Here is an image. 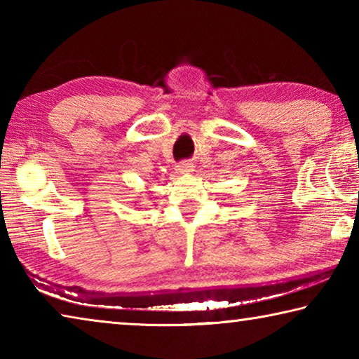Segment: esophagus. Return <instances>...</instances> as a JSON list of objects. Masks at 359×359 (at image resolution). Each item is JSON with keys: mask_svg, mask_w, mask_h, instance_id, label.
I'll return each mask as SVG.
<instances>
[{"mask_svg": "<svg viewBox=\"0 0 359 359\" xmlns=\"http://www.w3.org/2000/svg\"><path fill=\"white\" fill-rule=\"evenodd\" d=\"M193 171H194V166H193V163H190V161H182L180 165L177 166L179 174H191Z\"/></svg>", "mask_w": 359, "mask_h": 359, "instance_id": "34e87169", "label": "esophagus"}]
</instances>
